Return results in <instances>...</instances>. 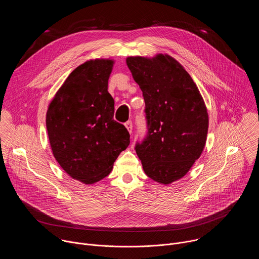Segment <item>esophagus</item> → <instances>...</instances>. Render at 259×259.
<instances>
[{"label": "esophagus", "mask_w": 259, "mask_h": 259, "mask_svg": "<svg viewBox=\"0 0 259 259\" xmlns=\"http://www.w3.org/2000/svg\"><path fill=\"white\" fill-rule=\"evenodd\" d=\"M125 127L127 128V130L129 131V133H132V122L131 121H127L126 123H125Z\"/></svg>", "instance_id": "obj_1"}]
</instances>
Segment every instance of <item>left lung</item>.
I'll list each match as a JSON object with an SVG mask.
<instances>
[{
    "label": "left lung",
    "mask_w": 259,
    "mask_h": 259,
    "mask_svg": "<svg viewBox=\"0 0 259 259\" xmlns=\"http://www.w3.org/2000/svg\"><path fill=\"white\" fill-rule=\"evenodd\" d=\"M145 102L147 132L135 151L145 174L169 184L186 175L204 150L208 114L189 72L169 55L128 57Z\"/></svg>",
    "instance_id": "1"
}]
</instances>
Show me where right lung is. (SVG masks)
I'll list each match as a JSON object with an SVG mask.
<instances>
[{
    "label": "right lung",
    "mask_w": 259,
    "mask_h": 259,
    "mask_svg": "<svg viewBox=\"0 0 259 259\" xmlns=\"http://www.w3.org/2000/svg\"><path fill=\"white\" fill-rule=\"evenodd\" d=\"M113 65V60L95 59L73 69L47 110L54 158L86 184L107 176L130 143L126 127L114 120L115 101L107 92Z\"/></svg>",
    "instance_id": "add662e5"
}]
</instances>
